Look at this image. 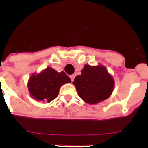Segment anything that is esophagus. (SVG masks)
I'll return each mask as SVG.
<instances>
[{"label":"esophagus","mask_w":148,"mask_h":148,"mask_svg":"<svg viewBox=\"0 0 148 148\" xmlns=\"http://www.w3.org/2000/svg\"><path fill=\"white\" fill-rule=\"evenodd\" d=\"M70 77V79H71V82H73V81H74V78H75V75H71Z\"/></svg>","instance_id":"34e87169"}]
</instances>
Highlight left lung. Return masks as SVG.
Here are the masks:
<instances>
[{
    "label": "left lung",
    "mask_w": 148,
    "mask_h": 148,
    "mask_svg": "<svg viewBox=\"0 0 148 148\" xmlns=\"http://www.w3.org/2000/svg\"><path fill=\"white\" fill-rule=\"evenodd\" d=\"M73 84L79 97L88 104H97L108 99L113 92L114 80L103 66L85 65L82 75H77Z\"/></svg>",
    "instance_id": "obj_1"
}]
</instances>
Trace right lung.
<instances>
[{"label": "right lung", "instance_id": "add662e5", "mask_svg": "<svg viewBox=\"0 0 148 148\" xmlns=\"http://www.w3.org/2000/svg\"><path fill=\"white\" fill-rule=\"evenodd\" d=\"M71 82L64 72L58 73L51 67H47L37 75H32L28 82L30 94L37 101L50 102L58 95L60 87Z\"/></svg>", "mask_w": 148, "mask_h": 148}]
</instances>
